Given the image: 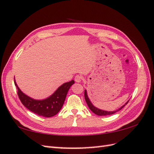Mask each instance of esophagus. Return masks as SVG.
Masks as SVG:
<instances>
[{"label":"esophagus","mask_w":154,"mask_h":154,"mask_svg":"<svg viewBox=\"0 0 154 154\" xmlns=\"http://www.w3.org/2000/svg\"><path fill=\"white\" fill-rule=\"evenodd\" d=\"M83 79V77L81 76V75H77L75 76V81H76L77 83H80L81 81H82Z\"/></svg>","instance_id":"esophagus-1"}]
</instances>
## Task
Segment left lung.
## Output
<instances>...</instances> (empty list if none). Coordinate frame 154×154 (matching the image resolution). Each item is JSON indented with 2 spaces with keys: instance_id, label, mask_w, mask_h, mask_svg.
<instances>
[{
  "instance_id": "8db88e82",
  "label": "left lung",
  "mask_w": 154,
  "mask_h": 154,
  "mask_svg": "<svg viewBox=\"0 0 154 154\" xmlns=\"http://www.w3.org/2000/svg\"><path fill=\"white\" fill-rule=\"evenodd\" d=\"M85 101L86 103L87 104L88 106H89V108L90 109V110L92 111L93 112H94L95 114H97V115H99V116H107V115H110V114H113L114 113H116V112H118V111L120 110L121 109H122V108L126 105V104L128 103L129 100H128L127 102L125 103V104L124 105L122 106L120 108H119V109H117L116 110H114V111H106V110H101V109H98V108L94 106L93 104H92V103L91 102V100L89 99V97H88L87 95V90H85Z\"/></svg>"
}]
</instances>
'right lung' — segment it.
Instances as JSON below:
<instances>
[{
    "label": "right lung",
    "mask_w": 154,
    "mask_h": 154,
    "mask_svg": "<svg viewBox=\"0 0 154 154\" xmlns=\"http://www.w3.org/2000/svg\"><path fill=\"white\" fill-rule=\"evenodd\" d=\"M74 83L73 80L65 83L47 99L35 100L22 93L14 79V85L18 89V95L23 105L32 112L46 118L54 116L60 112L63 105L68 91Z\"/></svg>",
    "instance_id": "add662e5"
}]
</instances>
